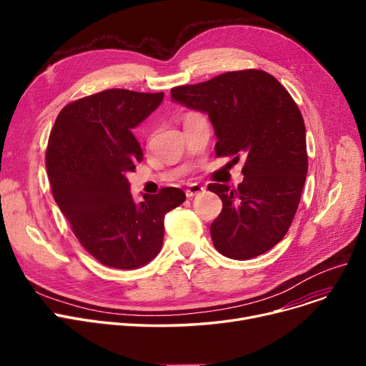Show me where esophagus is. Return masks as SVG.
<instances>
[{"mask_svg":"<svg viewBox=\"0 0 366 366\" xmlns=\"http://www.w3.org/2000/svg\"><path fill=\"white\" fill-rule=\"evenodd\" d=\"M202 193H204V187H202V185H199V184H191V185L185 189V196H187L188 199L194 197V196H197V194H202Z\"/></svg>","mask_w":366,"mask_h":366,"instance_id":"obj_1","label":"esophagus"}]
</instances>
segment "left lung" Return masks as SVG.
Masks as SVG:
<instances>
[{"label": "left lung", "instance_id": "8db88e82", "mask_svg": "<svg viewBox=\"0 0 366 366\" xmlns=\"http://www.w3.org/2000/svg\"><path fill=\"white\" fill-rule=\"evenodd\" d=\"M173 102L209 115L217 156L244 157L237 188L210 184L222 200L210 225L217 251L251 259L277 244L290 229L309 169L302 115L287 90L265 71L244 69L170 90Z\"/></svg>", "mask_w": 366, "mask_h": 366}]
</instances>
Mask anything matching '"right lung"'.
<instances>
[{"label":"right lung","mask_w":366,"mask_h":366,"mask_svg":"<svg viewBox=\"0 0 366 366\" xmlns=\"http://www.w3.org/2000/svg\"><path fill=\"white\" fill-rule=\"evenodd\" d=\"M164 93L109 89L68 104L57 115L46 152L53 197L75 237L107 267L134 270L163 246L164 215L185 200L179 188L130 194L127 173L142 162L132 130Z\"/></svg>","instance_id":"1"}]
</instances>
